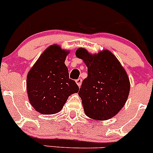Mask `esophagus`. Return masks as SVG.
<instances>
[{"instance_id": "34e87169", "label": "esophagus", "mask_w": 153, "mask_h": 153, "mask_svg": "<svg viewBox=\"0 0 153 153\" xmlns=\"http://www.w3.org/2000/svg\"><path fill=\"white\" fill-rule=\"evenodd\" d=\"M82 79H81V78H79V79H76V84L78 85V86H81V84H82Z\"/></svg>"}]
</instances>
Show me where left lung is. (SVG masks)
<instances>
[{"instance_id":"8db88e82","label":"left lung","mask_w":153,"mask_h":153,"mask_svg":"<svg viewBox=\"0 0 153 153\" xmlns=\"http://www.w3.org/2000/svg\"><path fill=\"white\" fill-rule=\"evenodd\" d=\"M76 57L87 66V77L79 91L83 109L93 120L113 117L123 107L130 89L126 72L110 51L91 55L83 48L76 51Z\"/></svg>"}]
</instances>
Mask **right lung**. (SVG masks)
Listing matches in <instances>:
<instances>
[{
    "label": "right lung",
    "instance_id": "1",
    "mask_svg": "<svg viewBox=\"0 0 153 153\" xmlns=\"http://www.w3.org/2000/svg\"><path fill=\"white\" fill-rule=\"evenodd\" d=\"M67 54L59 46H51L28 73L27 90L30 102L42 114L60 112L68 97L79 91L75 81L69 78L64 63Z\"/></svg>",
    "mask_w": 153,
    "mask_h": 153
}]
</instances>
